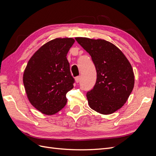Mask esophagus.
Segmentation results:
<instances>
[{"label": "esophagus", "instance_id": "obj_1", "mask_svg": "<svg viewBox=\"0 0 156 156\" xmlns=\"http://www.w3.org/2000/svg\"><path fill=\"white\" fill-rule=\"evenodd\" d=\"M75 82L78 83L80 81V80H81V76H77V77H75Z\"/></svg>", "mask_w": 156, "mask_h": 156}]
</instances>
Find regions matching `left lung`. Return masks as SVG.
<instances>
[{
	"label": "left lung",
	"instance_id": "1",
	"mask_svg": "<svg viewBox=\"0 0 156 156\" xmlns=\"http://www.w3.org/2000/svg\"><path fill=\"white\" fill-rule=\"evenodd\" d=\"M91 56L97 72L96 84L87 94L92 109L102 115L116 112L127 101L135 84L133 68L124 53L109 41L75 37Z\"/></svg>",
	"mask_w": 156,
	"mask_h": 156
}]
</instances>
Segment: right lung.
<instances>
[{
	"label": "right lung",
	"mask_w": 156,
	"mask_h": 156,
	"mask_svg": "<svg viewBox=\"0 0 156 156\" xmlns=\"http://www.w3.org/2000/svg\"><path fill=\"white\" fill-rule=\"evenodd\" d=\"M72 37L56 38L42 45L27 63L23 81L28 99L37 111L53 115L64 107L73 88L66 56Z\"/></svg>",
	"instance_id": "right-lung-1"
}]
</instances>
